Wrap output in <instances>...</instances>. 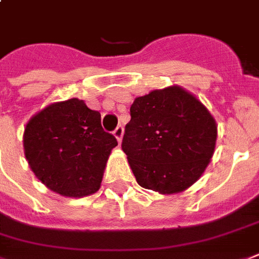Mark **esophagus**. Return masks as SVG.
<instances>
[{
    "instance_id": "1",
    "label": "esophagus",
    "mask_w": 259,
    "mask_h": 259,
    "mask_svg": "<svg viewBox=\"0 0 259 259\" xmlns=\"http://www.w3.org/2000/svg\"><path fill=\"white\" fill-rule=\"evenodd\" d=\"M114 136H115V138L118 140V143L121 144L122 137H123V126H118V127L114 130Z\"/></svg>"
}]
</instances>
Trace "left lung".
Segmentation results:
<instances>
[{"label":"left lung","mask_w":259,"mask_h":259,"mask_svg":"<svg viewBox=\"0 0 259 259\" xmlns=\"http://www.w3.org/2000/svg\"><path fill=\"white\" fill-rule=\"evenodd\" d=\"M122 151L141 187L181 193L195 183L212 159L217 126L208 108L181 87L134 99Z\"/></svg>","instance_id":"8db88e82"}]
</instances>
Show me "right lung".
<instances>
[{
    "instance_id": "add662e5",
    "label": "right lung",
    "mask_w": 259,
    "mask_h": 259,
    "mask_svg": "<svg viewBox=\"0 0 259 259\" xmlns=\"http://www.w3.org/2000/svg\"><path fill=\"white\" fill-rule=\"evenodd\" d=\"M24 155L36 178L65 197H85L99 190L106 163L118 145L104 132L100 112L73 98L49 104L25 126Z\"/></svg>"
}]
</instances>
